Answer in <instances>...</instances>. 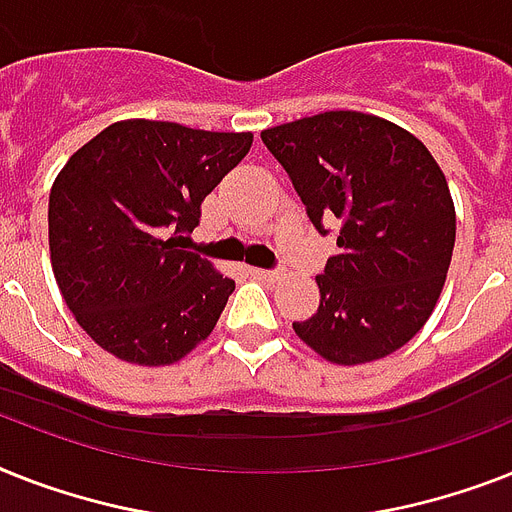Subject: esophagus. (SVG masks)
I'll return each mask as SVG.
<instances>
[{"label": "esophagus", "instance_id": "1", "mask_svg": "<svg viewBox=\"0 0 512 512\" xmlns=\"http://www.w3.org/2000/svg\"><path fill=\"white\" fill-rule=\"evenodd\" d=\"M249 276H255V278H263V281H278V278H281V270L249 268Z\"/></svg>", "mask_w": 512, "mask_h": 512}]
</instances>
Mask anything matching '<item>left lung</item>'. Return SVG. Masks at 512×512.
Here are the masks:
<instances>
[{
    "instance_id": "left-lung-1",
    "label": "left lung",
    "mask_w": 512,
    "mask_h": 512,
    "mask_svg": "<svg viewBox=\"0 0 512 512\" xmlns=\"http://www.w3.org/2000/svg\"><path fill=\"white\" fill-rule=\"evenodd\" d=\"M321 236L336 252L315 281L321 305L292 323L331 363L392 355L429 321L455 247L450 186L431 152L376 115L331 110L263 131Z\"/></svg>"
}]
</instances>
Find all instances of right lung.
<instances>
[{"mask_svg":"<svg viewBox=\"0 0 512 512\" xmlns=\"http://www.w3.org/2000/svg\"><path fill=\"white\" fill-rule=\"evenodd\" d=\"M249 147L252 134L120 120L65 162L49 194L52 270L102 350L170 365L210 336L234 281L186 239Z\"/></svg>","mask_w":512,"mask_h":512,"instance_id":"right-lung-1","label":"right lung"}]
</instances>
